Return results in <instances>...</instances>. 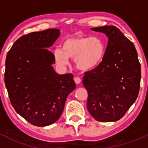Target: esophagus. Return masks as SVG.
<instances>
[{"mask_svg":"<svg viewBox=\"0 0 148 148\" xmlns=\"http://www.w3.org/2000/svg\"><path fill=\"white\" fill-rule=\"evenodd\" d=\"M74 82H75V83L77 84H80L81 83V79L79 78V77H74Z\"/></svg>","mask_w":148,"mask_h":148,"instance_id":"1","label":"esophagus"}]
</instances>
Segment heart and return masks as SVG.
I'll use <instances>...</instances> for the list:
<instances>
[{
    "label": "heart",
    "instance_id": "b5f03b06",
    "mask_svg": "<svg viewBox=\"0 0 148 148\" xmlns=\"http://www.w3.org/2000/svg\"><path fill=\"white\" fill-rule=\"evenodd\" d=\"M106 45L97 36L70 37L63 41L61 48L53 50L56 63L61 66L69 64V58L74 59V65L78 69L89 71L98 66L105 56Z\"/></svg>",
    "mask_w": 148,
    "mask_h": 148
}]
</instances>
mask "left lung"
I'll return each mask as SVG.
<instances>
[{"mask_svg":"<svg viewBox=\"0 0 148 148\" xmlns=\"http://www.w3.org/2000/svg\"><path fill=\"white\" fill-rule=\"evenodd\" d=\"M91 30L104 33L108 44L102 63L84 73L86 107L96 120L114 122L125 115L138 97L141 66L135 46L120 29L104 26Z\"/></svg>","mask_w":148,"mask_h":148,"instance_id":"obj_1","label":"left lung"}]
</instances>
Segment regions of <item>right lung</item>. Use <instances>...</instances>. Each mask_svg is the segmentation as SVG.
Here are the masks:
<instances>
[{
    "mask_svg": "<svg viewBox=\"0 0 148 148\" xmlns=\"http://www.w3.org/2000/svg\"><path fill=\"white\" fill-rule=\"evenodd\" d=\"M60 36L50 28L20 37L8 51L4 77L10 103L16 112L33 125L53 124L62 114L76 84L71 74L53 69V54L48 50Z\"/></svg>",
    "mask_w": 148,
    "mask_h": 148,
    "instance_id": "right-lung-1",
    "label": "right lung"
}]
</instances>
